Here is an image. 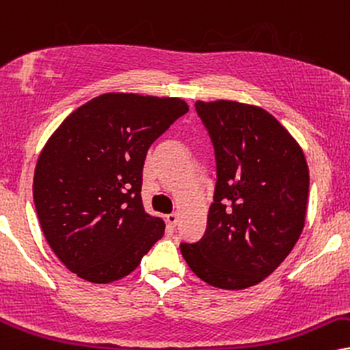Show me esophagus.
Segmentation results:
<instances>
[{
	"instance_id": "esophagus-1",
	"label": "esophagus",
	"mask_w": 350,
	"mask_h": 350,
	"mask_svg": "<svg viewBox=\"0 0 350 350\" xmlns=\"http://www.w3.org/2000/svg\"><path fill=\"white\" fill-rule=\"evenodd\" d=\"M165 222H167V226L170 227V228L176 227V222H178V215H176L175 213L174 214H168L167 217H165Z\"/></svg>"
}]
</instances>
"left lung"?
Wrapping results in <instances>:
<instances>
[{
	"mask_svg": "<svg viewBox=\"0 0 350 350\" xmlns=\"http://www.w3.org/2000/svg\"><path fill=\"white\" fill-rule=\"evenodd\" d=\"M195 107L213 141L217 180L204 235L180 250L209 286H256L304 230L310 187L304 150L260 107L232 100H198Z\"/></svg>",
	"mask_w": 350,
	"mask_h": 350,
	"instance_id": "left-lung-1",
	"label": "left lung"
}]
</instances>
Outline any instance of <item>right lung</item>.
<instances>
[{"label":"right lung","instance_id":"add662e5","mask_svg":"<svg viewBox=\"0 0 350 350\" xmlns=\"http://www.w3.org/2000/svg\"><path fill=\"white\" fill-rule=\"evenodd\" d=\"M174 97L103 94L51 135L33 175L43 235L59 261L89 282L128 275L162 239L165 224L141 200L146 155L180 116Z\"/></svg>","mask_w":350,"mask_h":350}]
</instances>
